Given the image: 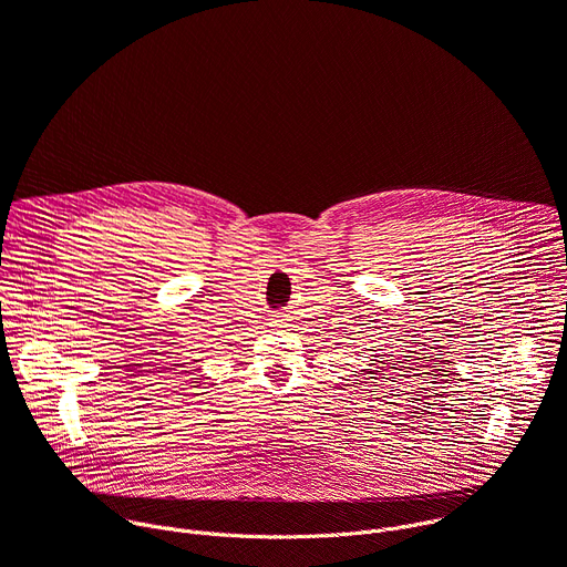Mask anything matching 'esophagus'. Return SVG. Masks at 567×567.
Wrapping results in <instances>:
<instances>
[{
  "mask_svg": "<svg viewBox=\"0 0 567 567\" xmlns=\"http://www.w3.org/2000/svg\"><path fill=\"white\" fill-rule=\"evenodd\" d=\"M274 328H285V318L282 316L274 318Z\"/></svg>",
  "mask_w": 567,
  "mask_h": 567,
  "instance_id": "1",
  "label": "esophagus"
}]
</instances>
